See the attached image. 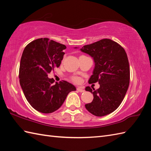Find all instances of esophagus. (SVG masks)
Masks as SVG:
<instances>
[{
  "label": "esophagus",
  "instance_id": "esophagus-1",
  "mask_svg": "<svg viewBox=\"0 0 151 151\" xmlns=\"http://www.w3.org/2000/svg\"><path fill=\"white\" fill-rule=\"evenodd\" d=\"M76 89H77V90L79 91V92H81V93H83V92H84V88H82V87H77V88H76Z\"/></svg>",
  "mask_w": 151,
  "mask_h": 151
}]
</instances>
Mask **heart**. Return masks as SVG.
<instances>
[{"label":"heart","instance_id":"obj_1","mask_svg":"<svg viewBox=\"0 0 151 151\" xmlns=\"http://www.w3.org/2000/svg\"><path fill=\"white\" fill-rule=\"evenodd\" d=\"M73 81L75 82H78L80 81V78L78 77H73Z\"/></svg>","mask_w":151,"mask_h":151}]
</instances>
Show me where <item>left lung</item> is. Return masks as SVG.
<instances>
[{"instance_id": "left-lung-1", "label": "left lung", "mask_w": 151, "mask_h": 151, "mask_svg": "<svg viewBox=\"0 0 151 151\" xmlns=\"http://www.w3.org/2000/svg\"><path fill=\"white\" fill-rule=\"evenodd\" d=\"M81 50L95 62L89 84L98 82L100 84L97 90L86 88L93 95V100L85 107L95 116L110 114L119 106L129 88L130 66L127 53L119 44L110 39L84 45Z\"/></svg>"}]
</instances>
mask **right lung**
I'll use <instances>...</instances> for the list:
<instances>
[{"mask_svg": "<svg viewBox=\"0 0 151 151\" xmlns=\"http://www.w3.org/2000/svg\"><path fill=\"white\" fill-rule=\"evenodd\" d=\"M65 45L40 38L28 43L22 52L19 67V82L27 100L35 110L50 114L59 109L76 88L62 81L54 83L48 74L59 67Z\"/></svg>", "mask_w": 151, "mask_h": 151, "instance_id": "1", "label": "right lung"}]
</instances>
